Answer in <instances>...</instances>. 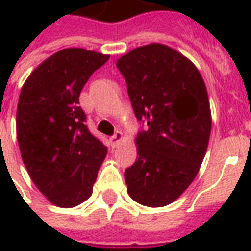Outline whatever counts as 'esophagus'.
Returning a JSON list of instances; mask_svg holds the SVG:
<instances>
[{"label":"esophagus","instance_id":"obj_1","mask_svg":"<svg viewBox=\"0 0 251 251\" xmlns=\"http://www.w3.org/2000/svg\"><path fill=\"white\" fill-rule=\"evenodd\" d=\"M121 140H122V133H121V131H115L114 134L110 137V142H111V145H113V147H115Z\"/></svg>","mask_w":251,"mask_h":251}]
</instances>
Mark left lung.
Returning <instances> with one entry per match:
<instances>
[{"label": "left lung", "instance_id": "obj_1", "mask_svg": "<svg viewBox=\"0 0 251 251\" xmlns=\"http://www.w3.org/2000/svg\"><path fill=\"white\" fill-rule=\"evenodd\" d=\"M136 118L137 158L126 168L127 192L137 203L163 207L194 181L211 133L207 88L198 68L163 44H149L117 62Z\"/></svg>", "mask_w": 251, "mask_h": 251}]
</instances>
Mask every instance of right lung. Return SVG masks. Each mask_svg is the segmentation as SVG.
Returning <instances> with one entry per match:
<instances>
[{"label": "right lung", "mask_w": 251, "mask_h": 251, "mask_svg": "<svg viewBox=\"0 0 251 251\" xmlns=\"http://www.w3.org/2000/svg\"><path fill=\"white\" fill-rule=\"evenodd\" d=\"M107 55L67 48L48 57L23 86L17 141L30 179L59 207H75L93 194L107 148L86 125L79 95Z\"/></svg>", "instance_id": "right-lung-1"}]
</instances>
